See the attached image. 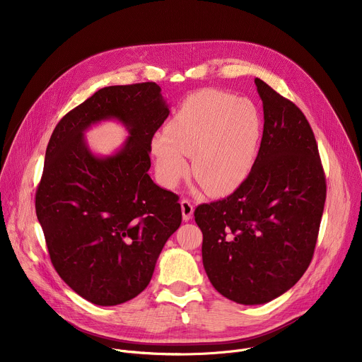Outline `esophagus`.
<instances>
[{"mask_svg":"<svg viewBox=\"0 0 362 362\" xmlns=\"http://www.w3.org/2000/svg\"><path fill=\"white\" fill-rule=\"evenodd\" d=\"M180 206H182V215H183V221L187 222L192 219V215H193V204L190 200L187 199H182L180 202Z\"/></svg>","mask_w":362,"mask_h":362,"instance_id":"34e87169","label":"esophagus"}]
</instances>
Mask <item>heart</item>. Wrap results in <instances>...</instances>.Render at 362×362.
<instances>
[{
    "label": "heart",
    "instance_id": "1",
    "mask_svg": "<svg viewBox=\"0 0 362 362\" xmlns=\"http://www.w3.org/2000/svg\"><path fill=\"white\" fill-rule=\"evenodd\" d=\"M262 137L259 110L247 98L204 88L190 94L151 139L159 180L175 187L192 175L214 196L238 190L253 170Z\"/></svg>",
    "mask_w": 362,
    "mask_h": 362
}]
</instances>
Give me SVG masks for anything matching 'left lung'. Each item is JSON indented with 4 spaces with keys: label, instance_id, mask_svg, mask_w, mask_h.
<instances>
[{
    "label": "left lung",
    "instance_id": "8db88e82",
    "mask_svg": "<svg viewBox=\"0 0 362 362\" xmlns=\"http://www.w3.org/2000/svg\"><path fill=\"white\" fill-rule=\"evenodd\" d=\"M255 84L265 122L253 170L230 196L194 211L206 275L242 305L267 303L300 279L313 261L327 197L306 117L261 78Z\"/></svg>",
    "mask_w": 362,
    "mask_h": 362
}]
</instances>
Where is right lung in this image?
I'll list each match as a JSON object with an SVG mask.
<instances>
[{"instance_id":"obj_1","label":"right lung","mask_w":362,"mask_h":362,"mask_svg":"<svg viewBox=\"0 0 362 362\" xmlns=\"http://www.w3.org/2000/svg\"><path fill=\"white\" fill-rule=\"evenodd\" d=\"M156 83L100 88L69 112L49 137L35 212L49 259L84 299L113 306L148 285L166 240L182 223L179 197L148 176L151 139L169 116ZM115 118L129 132L110 157L83 140Z\"/></svg>"}]
</instances>
